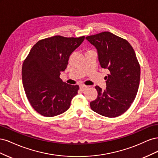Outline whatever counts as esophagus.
<instances>
[{
    "instance_id": "34e87169",
    "label": "esophagus",
    "mask_w": 158,
    "mask_h": 158,
    "mask_svg": "<svg viewBox=\"0 0 158 158\" xmlns=\"http://www.w3.org/2000/svg\"><path fill=\"white\" fill-rule=\"evenodd\" d=\"M88 88L87 85H80V89L82 90V91H84L85 89Z\"/></svg>"
}]
</instances>
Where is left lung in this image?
Returning <instances> with one entry per match:
<instances>
[{"mask_svg": "<svg viewBox=\"0 0 158 158\" xmlns=\"http://www.w3.org/2000/svg\"><path fill=\"white\" fill-rule=\"evenodd\" d=\"M85 39L96 48L102 68L110 73L106 76V89L95 86L98 98L90 107L102 116H120L131 107L139 87L140 67L135 52L126 40L109 31Z\"/></svg>", "mask_w": 158, "mask_h": 158, "instance_id": "8db88e82", "label": "left lung"}]
</instances>
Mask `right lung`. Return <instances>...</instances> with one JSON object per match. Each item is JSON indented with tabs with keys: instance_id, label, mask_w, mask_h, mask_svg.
<instances>
[{
	"instance_id": "1",
	"label": "right lung",
	"mask_w": 158,
	"mask_h": 158,
	"mask_svg": "<svg viewBox=\"0 0 158 158\" xmlns=\"http://www.w3.org/2000/svg\"><path fill=\"white\" fill-rule=\"evenodd\" d=\"M84 38L55 35L41 40L33 46L23 61L22 76L26 97L41 115L51 117L67 111L78 94V85L66 84L60 74Z\"/></svg>"
}]
</instances>
